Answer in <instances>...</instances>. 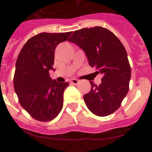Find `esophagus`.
<instances>
[{"label": "esophagus", "instance_id": "34e87169", "mask_svg": "<svg viewBox=\"0 0 152 152\" xmlns=\"http://www.w3.org/2000/svg\"><path fill=\"white\" fill-rule=\"evenodd\" d=\"M70 83H71L72 84L76 85V84H78L79 80H76V79H72V80H71V81H70Z\"/></svg>", "mask_w": 152, "mask_h": 152}]
</instances>
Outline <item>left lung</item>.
<instances>
[{
	"instance_id": "left-lung-1",
	"label": "left lung",
	"mask_w": 152,
	"mask_h": 152,
	"mask_svg": "<svg viewBox=\"0 0 152 152\" xmlns=\"http://www.w3.org/2000/svg\"><path fill=\"white\" fill-rule=\"evenodd\" d=\"M69 42L84 51L90 66L96 69V75H102L99 86L90 81L91 91L83 95L87 107L99 117L113 113L127 95L131 78V68L124 46L115 34L102 27L76 31Z\"/></svg>"
}]
</instances>
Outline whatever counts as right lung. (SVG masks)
Segmentation results:
<instances>
[{
    "label": "right lung",
    "mask_w": 152,
    "mask_h": 152,
    "mask_svg": "<svg viewBox=\"0 0 152 152\" xmlns=\"http://www.w3.org/2000/svg\"><path fill=\"white\" fill-rule=\"evenodd\" d=\"M72 32L40 33L25 43L18 56L14 75V89L20 105L40 121H50L63 107L68 82L58 83L50 76L53 70L55 49L66 41Z\"/></svg>",
    "instance_id": "right-lung-1"
}]
</instances>
